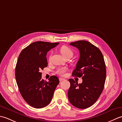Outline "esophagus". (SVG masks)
<instances>
[{
    "instance_id": "obj_1",
    "label": "esophagus",
    "mask_w": 122,
    "mask_h": 122,
    "mask_svg": "<svg viewBox=\"0 0 122 122\" xmlns=\"http://www.w3.org/2000/svg\"><path fill=\"white\" fill-rule=\"evenodd\" d=\"M65 79H63V78H62V77H60L59 78V81H63V80H64Z\"/></svg>"
}]
</instances>
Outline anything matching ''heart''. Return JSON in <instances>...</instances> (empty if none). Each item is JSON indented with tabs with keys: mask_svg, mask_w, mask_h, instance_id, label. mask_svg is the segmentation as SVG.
Segmentation results:
<instances>
[{
	"mask_svg": "<svg viewBox=\"0 0 122 122\" xmlns=\"http://www.w3.org/2000/svg\"><path fill=\"white\" fill-rule=\"evenodd\" d=\"M60 51L62 55L65 58L68 56L72 57L73 54V51L72 49L66 46H62L60 49ZM67 70H68V69L66 67H62V68H59L57 69L56 71V73L60 76H63Z\"/></svg>",
	"mask_w": 122,
	"mask_h": 122,
	"instance_id": "obj_1",
	"label": "heart"
}]
</instances>
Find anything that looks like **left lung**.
Segmentation results:
<instances>
[{
  "mask_svg": "<svg viewBox=\"0 0 122 122\" xmlns=\"http://www.w3.org/2000/svg\"><path fill=\"white\" fill-rule=\"evenodd\" d=\"M80 51V58L72 76L82 78L78 84L73 79L70 82L68 99L74 107L81 109L90 107L97 100L104 89L106 66L103 54L97 46L84 40L70 43Z\"/></svg>",
  "mask_w": 122,
  "mask_h": 122,
  "instance_id": "obj_1",
  "label": "left lung"
}]
</instances>
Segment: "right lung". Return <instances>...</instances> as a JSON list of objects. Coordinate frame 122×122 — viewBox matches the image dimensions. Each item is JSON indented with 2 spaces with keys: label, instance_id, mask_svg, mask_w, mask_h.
Here are the masks:
<instances>
[{
  "label": "right lung",
  "instance_id": "1",
  "mask_svg": "<svg viewBox=\"0 0 122 122\" xmlns=\"http://www.w3.org/2000/svg\"><path fill=\"white\" fill-rule=\"evenodd\" d=\"M59 43L35 42L23 49L18 57L15 70L17 85L22 97L32 107L41 108L48 105L59 83L55 76H51L49 82L45 81L40 72L48 66L47 52Z\"/></svg>",
  "mask_w": 122,
  "mask_h": 122
}]
</instances>
